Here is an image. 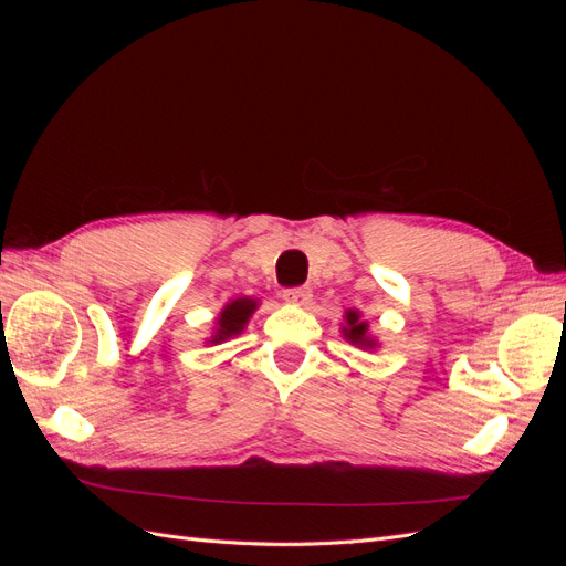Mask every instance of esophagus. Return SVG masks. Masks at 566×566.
Wrapping results in <instances>:
<instances>
[{"label": "esophagus", "instance_id": "1", "mask_svg": "<svg viewBox=\"0 0 566 566\" xmlns=\"http://www.w3.org/2000/svg\"><path fill=\"white\" fill-rule=\"evenodd\" d=\"M283 300L287 304L304 306L306 302L312 300V290L310 287H287V290H283Z\"/></svg>", "mask_w": 566, "mask_h": 566}]
</instances>
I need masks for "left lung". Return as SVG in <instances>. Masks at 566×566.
<instances>
[{
    "label": "left lung",
    "mask_w": 566,
    "mask_h": 566,
    "mask_svg": "<svg viewBox=\"0 0 566 566\" xmlns=\"http://www.w3.org/2000/svg\"><path fill=\"white\" fill-rule=\"evenodd\" d=\"M342 335H345V339L352 342L354 347H361V349L378 347V342H375V337H370V333H368V321H364L361 314H358L356 310L345 312V325H342Z\"/></svg>",
    "instance_id": "8db88e82"
}]
</instances>
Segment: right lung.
I'll return each instance as SVG.
<instances>
[{
    "label": "right lung",
    "mask_w": 566,
    "mask_h": 566,
    "mask_svg": "<svg viewBox=\"0 0 566 566\" xmlns=\"http://www.w3.org/2000/svg\"><path fill=\"white\" fill-rule=\"evenodd\" d=\"M254 310H256V300H250V297L231 300L224 306V310H221V314L217 318L214 335L208 342H212V345H219V342H227L229 337L241 335L243 328L248 325V321H250V316L254 314Z\"/></svg>",
    "instance_id": "obj_1"
}]
</instances>
